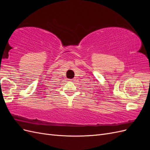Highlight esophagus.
Listing matches in <instances>:
<instances>
[{"mask_svg":"<svg viewBox=\"0 0 150 150\" xmlns=\"http://www.w3.org/2000/svg\"><path fill=\"white\" fill-rule=\"evenodd\" d=\"M68 80H69V82H73V81H74V79H69Z\"/></svg>","mask_w":150,"mask_h":150,"instance_id":"1","label":"esophagus"}]
</instances>
